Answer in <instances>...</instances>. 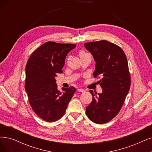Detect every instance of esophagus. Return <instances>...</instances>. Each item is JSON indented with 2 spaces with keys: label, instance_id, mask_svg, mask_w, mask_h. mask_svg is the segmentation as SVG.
<instances>
[{
  "label": "esophagus",
  "instance_id": "1",
  "mask_svg": "<svg viewBox=\"0 0 152 152\" xmlns=\"http://www.w3.org/2000/svg\"><path fill=\"white\" fill-rule=\"evenodd\" d=\"M77 90L80 92H86V90L82 89V88H78Z\"/></svg>",
  "mask_w": 152,
  "mask_h": 152
}]
</instances>
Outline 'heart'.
I'll use <instances>...</instances> for the list:
<instances>
[{"label":"heart","instance_id":"b5f03b06","mask_svg":"<svg viewBox=\"0 0 152 152\" xmlns=\"http://www.w3.org/2000/svg\"><path fill=\"white\" fill-rule=\"evenodd\" d=\"M87 54H88V53H86V52H85L84 51H80V52H79L80 57H82V56H86V55H87Z\"/></svg>","mask_w":152,"mask_h":152}]
</instances>
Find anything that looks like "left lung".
Listing matches in <instances>:
<instances>
[{
    "mask_svg": "<svg viewBox=\"0 0 152 152\" xmlns=\"http://www.w3.org/2000/svg\"><path fill=\"white\" fill-rule=\"evenodd\" d=\"M86 49L95 62L94 77L100 76L98 82L102 92L90 90L92 102L86 108L88 118L97 124L107 123L122 108L130 87V75L124 52L118 45L106 40L85 43Z\"/></svg>",
    "mask_w": 152,
    "mask_h": 152,
    "instance_id": "obj_1",
    "label": "left lung"
}]
</instances>
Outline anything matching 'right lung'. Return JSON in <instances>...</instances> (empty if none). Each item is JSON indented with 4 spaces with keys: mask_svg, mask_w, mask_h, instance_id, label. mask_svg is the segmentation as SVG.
I'll return each instance as SVG.
<instances>
[{
    "mask_svg": "<svg viewBox=\"0 0 152 152\" xmlns=\"http://www.w3.org/2000/svg\"><path fill=\"white\" fill-rule=\"evenodd\" d=\"M76 45L47 42L35 50L26 68L25 88L37 115L47 122L61 118L76 91L74 87L57 89L56 77L62 74L65 57Z\"/></svg>",
    "mask_w": 152,
    "mask_h": 152,
    "instance_id": "right-lung-1",
    "label": "right lung"
}]
</instances>
